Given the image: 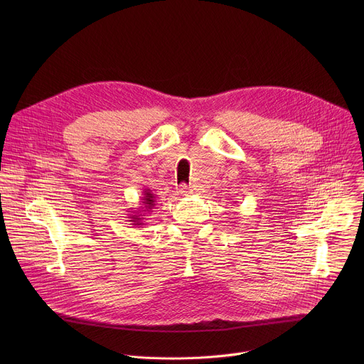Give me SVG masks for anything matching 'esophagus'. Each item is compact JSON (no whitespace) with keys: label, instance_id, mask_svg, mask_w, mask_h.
Returning a JSON list of instances; mask_svg holds the SVG:
<instances>
[{"label":"esophagus","instance_id":"esophagus-1","mask_svg":"<svg viewBox=\"0 0 364 364\" xmlns=\"http://www.w3.org/2000/svg\"><path fill=\"white\" fill-rule=\"evenodd\" d=\"M178 193L183 194V196H186V194L190 193V187H188L187 184H181V186L178 187Z\"/></svg>","mask_w":364,"mask_h":364}]
</instances>
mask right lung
Returning <instances> with one entry per match:
<instances>
[{"label":"right lung","instance_id":"1","mask_svg":"<svg viewBox=\"0 0 364 364\" xmlns=\"http://www.w3.org/2000/svg\"><path fill=\"white\" fill-rule=\"evenodd\" d=\"M157 205V198H155V194L152 193V190H149L148 187H145L142 190V197H141V205L138 207L136 210H134V207H131V210L128 213V222L134 226L141 228L142 225H145V213H151L154 207Z\"/></svg>","mask_w":364,"mask_h":364}]
</instances>
